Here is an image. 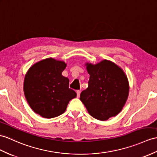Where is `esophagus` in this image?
<instances>
[{
    "label": "esophagus",
    "mask_w": 157,
    "mask_h": 157,
    "mask_svg": "<svg viewBox=\"0 0 157 157\" xmlns=\"http://www.w3.org/2000/svg\"><path fill=\"white\" fill-rule=\"evenodd\" d=\"M76 94H77V97H80V94H81V91H80L79 90H76Z\"/></svg>",
    "instance_id": "1"
}]
</instances>
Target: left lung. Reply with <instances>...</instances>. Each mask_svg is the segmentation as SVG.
Wrapping results in <instances>:
<instances>
[{
	"label": "left lung",
	"mask_w": 157,
	"mask_h": 157,
	"mask_svg": "<svg viewBox=\"0 0 157 157\" xmlns=\"http://www.w3.org/2000/svg\"><path fill=\"white\" fill-rule=\"evenodd\" d=\"M89 86L80 100L93 118L105 121L119 113L127 101L129 84L122 68L109 60L96 64L86 63Z\"/></svg>",
	"instance_id": "obj_1"
}]
</instances>
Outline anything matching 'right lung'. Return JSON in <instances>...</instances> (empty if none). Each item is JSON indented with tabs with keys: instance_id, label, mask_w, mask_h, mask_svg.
Masks as SVG:
<instances>
[{
	"instance_id": "add662e5",
	"label": "right lung",
	"mask_w": 157,
	"mask_h": 157,
	"mask_svg": "<svg viewBox=\"0 0 157 157\" xmlns=\"http://www.w3.org/2000/svg\"><path fill=\"white\" fill-rule=\"evenodd\" d=\"M66 67L64 61L48 58L34 64L25 75V98L33 111L42 117L60 115L76 97L75 91L69 89V80L62 75Z\"/></svg>"
}]
</instances>
